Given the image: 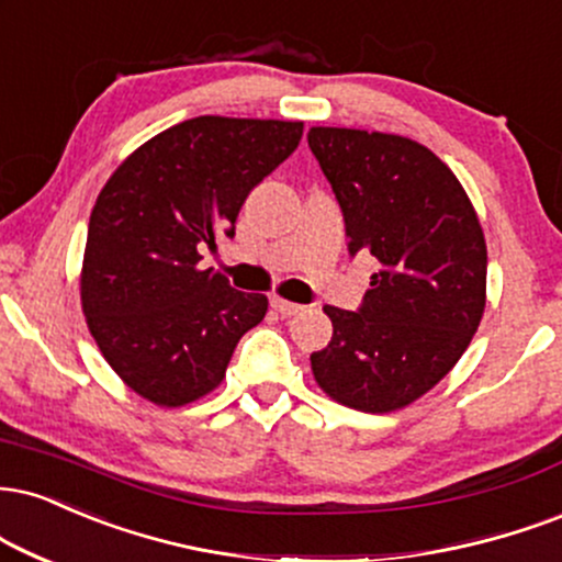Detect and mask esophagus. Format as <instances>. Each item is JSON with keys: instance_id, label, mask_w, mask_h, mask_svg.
Listing matches in <instances>:
<instances>
[{"instance_id": "34e87169", "label": "esophagus", "mask_w": 562, "mask_h": 562, "mask_svg": "<svg viewBox=\"0 0 562 562\" xmlns=\"http://www.w3.org/2000/svg\"><path fill=\"white\" fill-rule=\"evenodd\" d=\"M272 308L277 311V314H282V316H295V314H301V311H303L301 303L277 299V295L272 299Z\"/></svg>"}]
</instances>
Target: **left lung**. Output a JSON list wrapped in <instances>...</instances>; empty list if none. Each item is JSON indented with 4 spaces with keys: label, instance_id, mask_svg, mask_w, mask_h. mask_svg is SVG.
<instances>
[{
    "label": "left lung",
    "instance_id": "1",
    "mask_svg": "<svg viewBox=\"0 0 562 562\" xmlns=\"http://www.w3.org/2000/svg\"><path fill=\"white\" fill-rule=\"evenodd\" d=\"M308 148L342 209L350 256L376 267L361 308L324 306L333 340L311 353V371L333 401L390 414L435 387L482 322V225L450 167L416 140L311 127Z\"/></svg>",
    "mask_w": 562,
    "mask_h": 562
}]
</instances>
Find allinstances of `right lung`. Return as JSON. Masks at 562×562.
I'll use <instances>...</instances> for the list:
<instances>
[{
	"mask_svg": "<svg viewBox=\"0 0 562 562\" xmlns=\"http://www.w3.org/2000/svg\"><path fill=\"white\" fill-rule=\"evenodd\" d=\"M301 135L303 123L204 114L135 148L101 188L80 303L114 374L154 405L180 408L220 387L267 314V295L201 269V248L233 238L243 201Z\"/></svg>",
	"mask_w": 562,
	"mask_h": 562,
	"instance_id": "add662e5",
	"label": "right lung"
}]
</instances>
